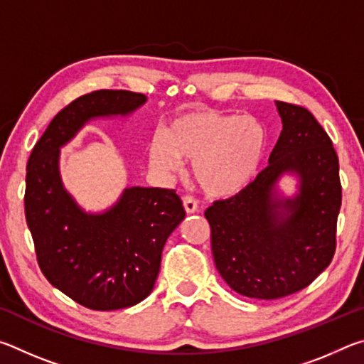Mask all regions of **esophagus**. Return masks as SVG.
<instances>
[{
  "mask_svg": "<svg viewBox=\"0 0 364 364\" xmlns=\"http://www.w3.org/2000/svg\"><path fill=\"white\" fill-rule=\"evenodd\" d=\"M183 205H184V210H186L188 213L197 212V200L194 199L193 196H184L183 197Z\"/></svg>",
  "mask_w": 364,
  "mask_h": 364,
  "instance_id": "obj_1",
  "label": "esophagus"
}]
</instances>
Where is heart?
Returning a JSON list of instances; mask_svg holds the SVG:
<instances>
[{
	"label": "heart",
	"mask_w": 364,
	"mask_h": 364,
	"mask_svg": "<svg viewBox=\"0 0 364 364\" xmlns=\"http://www.w3.org/2000/svg\"><path fill=\"white\" fill-rule=\"evenodd\" d=\"M268 146L264 127L254 117L196 109L178 115L154 138L149 160L154 168L173 171L178 157L193 160V176L213 197H231L254 181Z\"/></svg>",
	"instance_id": "1"
}]
</instances>
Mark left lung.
Instances as JSON below:
<instances>
[{"label": "left lung", "instance_id": "left-lung-1", "mask_svg": "<svg viewBox=\"0 0 364 364\" xmlns=\"http://www.w3.org/2000/svg\"><path fill=\"white\" fill-rule=\"evenodd\" d=\"M276 106L282 132L268 167L204 213L221 278L237 294L262 300L299 292L329 267L342 205L338 157L329 134L304 106ZM286 171L301 176V193L276 200L274 184Z\"/></svg>", "mask_w": 364, "mask_h": 364}]
</instances>
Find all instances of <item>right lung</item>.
<instances>
[{
    "instance_id": "right-lung-1",
    "label": "right lung",
    "mask_w": 364,
    "mask_h": 364,
    "mask_svg": "<svg viewBox=\"0 0 364 364\" xmlns=\"http://www.w3.org/2000/svg\"><path fill=\"white\" fill-rule=\"evenodd\" d=\"M146 96L100 90L59 110L28 157L26 220L36 262L51 284L90 310L133 306L152 292L162 249L186 217L173 189L127 188L102 215L80 210L60 183L59 147L93 117L125 115Z\"/></svg>"
}]
</instances>
